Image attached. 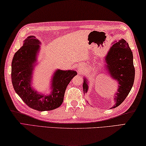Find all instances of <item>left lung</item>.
I'll return each instance as SVG.
<instances>
[{
	"label": "left lung",
	"instance_id": "left-lung-1",
	"mask_svg": "<svg viewBox=\"0 0 146 146\" xmlns=\"http://www.w3.org/2000/svg\"><path fill=\"white\" fill-rule=\"evenodd\" d=\"M103 66L106 72L111 79L119 84L117 92L113 98L115 104L111 108L119 106L128 95L133 87L135 80V68L133 56L128 43L123 38L115 40L112 43L111 47L103 59ZM83 88L84 94L88 90L89 81L83 78Z\"/></svg>",
	"mask_w": 146,
	"mask_h": 146
}]
</instances>
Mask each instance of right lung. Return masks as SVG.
Here are the masks:
<instances>
[{
  "mask_svg": "<svg viewBox=\"0 0 146 146\" xmlns=\"http://www.w3.org/2000/svg\"><path fill=\"white\" fill-rule=\"evenodd\" d=\"M40 41L29 36L15 54L11 63V81L14 90L27 105L36 110L50 111L60 107L63 101L66 86L77 72L57 69L51 77L50 92L42 94L32 86L33 74L37 65Z\"/></svg>",
  "mask_w": 146,
  "mask_h": 146,
  "instance_id": "right-lung-1",
  "label": "right lung"
}]
</instances>
